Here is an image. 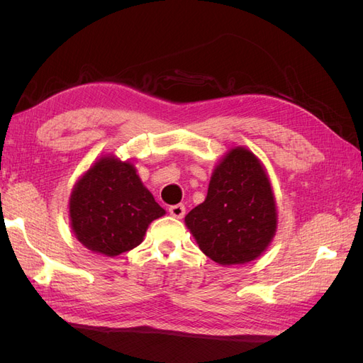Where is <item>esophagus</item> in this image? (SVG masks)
<instances>
[{"label": "esophagus", "instance_id": "obj_1", "mask_svg": "<svg viewBox=\"0 0 363 363\" xmlns=\"http://www.w3.org/2000/svg\"><path fill=\"white\" fill-rule=\"evenodd\" d=\"M169 213L174 216V218H179L182 219L186 213V207L183 204H175V206H171L169 207Z\"/></svg>", "mask_w": 363, "mask_h": 363}]
</instances>
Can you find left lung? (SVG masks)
<instances>
[{
    "label": "left lung",
    "mask_w": 363,
    "mask_h": 363,
    "mask_svg": "<svg viewBox=\"0 0 363 363\" xmlns=\"http://www.w3.org/2000/svg\"><path fill=\"white\" fill-rule=\"evenodd\" d=\"M184 223L219 265L260 257L277 230L276 196L262 162L245 147L230 150L212 172L206 200Z\"/></svg>",
    "instance_id": "obj_1"
}]
</instances>
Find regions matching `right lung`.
<instances>
[{"mask_svg":"<svg viewBox=\"0 0 363 363\" xmlns=\"http://www.w3.org/2000/svg\"><path fill=\"white\" fill-rule=\"evenodd\" d=\"M163 208L139 179L135 164L104 155L74 184L69 221L80 244L96 255L119 256L144 240Z\"/></svg>","mask_w":363,"mask_h":363,"instance_id":"add662e5","label":"right lung"}]
</instances>
